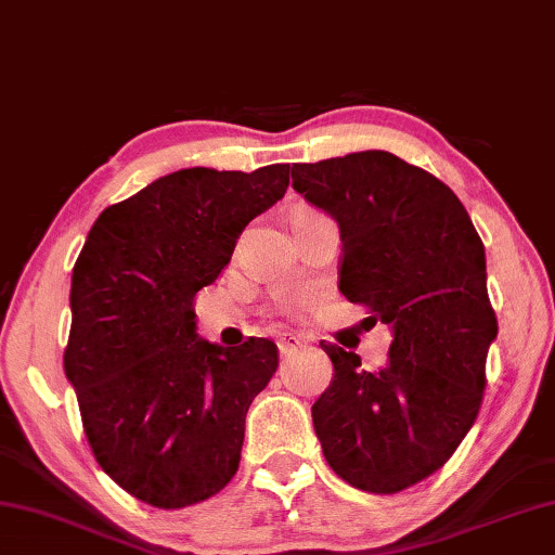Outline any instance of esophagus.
Here are the masks:
<instances>
[{
  "instance_id": "34e87169",
  "label": "esophagus",
  "mask_w": 555,
  "mask_h": 555,
  "mask_svg": "<svg viewBox=\"0 0 555 555\" xmlns=\"http://www.w3.org/2000/svg\"><path fill=\"white\" fill-rule=\"evenodd\" d=\"M306 346V338L298 336V333H281L279 336V350L281 356H292L298 348Z\"/></svg>"
}]
</instances>
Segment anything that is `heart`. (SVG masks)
<instances>
[{
	"mask_svg": "<svg viewBox=\"0 0 555 555\" xmlns=\"http://www.w3.org/2000/svg\"><path fill=\"white\" fill-rule=\"evenodd\" d=\"M319 288H292V292L279 296V309L286 313H301L319 301Z\"/></svg>",
	"mask_w": 555,
	"mask_h": 555,
	"instance_id": "obj_1",
	"label": "heart"
}]
</instances>
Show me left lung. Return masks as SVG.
I'll list each match as a JSON object with an SVG mask.
<instances>
[{
	"label": "left lung",
	"mask_w": 555,
	"mask_h": 555,
	"mask_svg": "<svg viewBox=\"0 0 555 555\" xmlns=\"http://www.w3.org/2000/svg\"><path fill=\"white\" fill-rule=\"evenodd\" d=\"M294 190L338 222L340 294L388 323V363L321 343L333 380L313 402L325 462L350 487L395 494L450 460L479 415L496 315L487 257L460 197L385 151L292 167Z\"/></svg>",
	"instance_id": "8db88e82"
}]
</instances>
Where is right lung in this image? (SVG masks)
Masks as SVG:
<instances>
[{
  "label": "right lung",
  "instance_id": "1",
  "mask_svg": "<svg viewBox=\"0 0 555 555\" xmlns=\"http://www.w3.org/2000/svg\"><path fill=\"white\" fill-rule=\"evenodd\" d=\"M286 188L288 165L188 167L105 207L86 236L64 371L95 462L145 504H197L240 469L246 410L279 350L267 338H199L195 296Z\"/></svg>",
  "mask_w": 555,
  "mask_h": 555
}]
</instances>
